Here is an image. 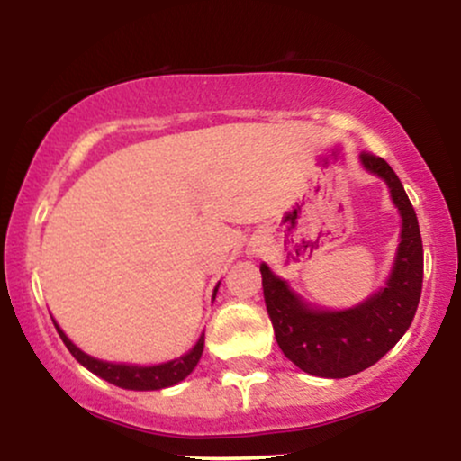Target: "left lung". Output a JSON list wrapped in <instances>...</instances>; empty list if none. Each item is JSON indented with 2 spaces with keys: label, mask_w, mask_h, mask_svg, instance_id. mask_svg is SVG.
I'll return each instance as SVG.
<instances>
[{
  "label": "left lung",
  "mask_w": 461,
  "mask_h": 461,
  "mask_svg": "<svg viewBox=\"0 0 461 461\" xmlns=\"http://www.w3.org/2000/svg\"><path fill=\"white\" fill-rule=\"evenodd\" d=\"M370 173L388 184L403 216L401 245L388 285L362 305L342 312L310 310L262 264V288L275 340L284 356L316 377L342 379L373 366L393 348L414 321L422 290V238L403 184L375 153L359 156Z\"/></svg>",
  "instance_id": "obj_1"
}]
</instances>
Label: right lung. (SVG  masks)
I'll list each match as a JSON object with an SVG mask.
<instances>
[{
	"label": "right lung",
	"instance_id": "1",
	"mask_svg": "<svg viewBox=\"0 0 461 461\" xmlns=\"http://www.w3.org/2000/svg\"><path fill=\"white\" fill-rule=\"evenodd\" d=\"M56 330L60 333L62 342H65L68 351H71V356L76 357L84 368H88L91 373L105 379L108 384L119 385V388H125V390H160V388H168V385L179 384L182 379H186L188 375L193 373L194 366H197L205 345V336H201L197 345L190 348L186 356L173 359V362L158 364V366H128V364H110V362H102V359L86 356V353L79 351V348L68 340L60 327L56 325Z\"/></svg>",
	"mask_w": 461,
	"mask_h": 461
}]
</instances>
